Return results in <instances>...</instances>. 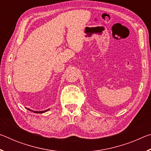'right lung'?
I'll list each match as a JSON object with an SVG mask.
<instances>
[{
	"label": "right lung",
	"instance_id": "obj_1",
	"mask_svg": "<svg viewBox=\"0 0 151 151\" xmlns=\"http://www.w3.org/2000/svg\"><path fill=\"white\" fill-rule=\"evenodd\" d=\"M28 110H29V111H32L31 110H30V109H27ZM48 110H49V109H47V110H45V111H34L35 112H36V113H42V112H47V111H48Z\"/></svg>",
	"mask_w": 151,
	"mask_h": 151
}]
</instances>
